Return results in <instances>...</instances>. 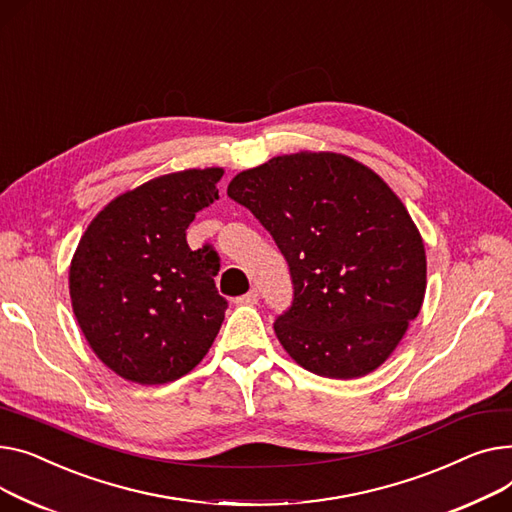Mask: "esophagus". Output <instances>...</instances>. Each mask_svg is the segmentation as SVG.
Masks as SVG:
<instances>
[{"mask_svg": "<svg viewBox=\"0 0 512 512\" xmlns=\"http://www.w3.org/2000/svg\"><path fill=\"white\" fill-rule=\"evenodd\" d=\"M235 304H237V306H254V304H258V291L252 289V291H248L246 295L237 297Z\"/></svg>", "mask_w": 512, "mask_h": 512, "instance_id": "obj_1", "label": "esophagus"}]
</instances>
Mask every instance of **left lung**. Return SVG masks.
<instances>
[{
  "mask_svg": "<svg viewBox=\"0 0 512 512\" xmlns=\"http://www.w3.org/2000/svg\"><path fill=\"white\" fill-rule=\"evenodd\" d=\"M227 196L289 264L293 304L275 322L283 349L324 378L380 368L426 295L424 239L401 198L364 163L310 150L237 173Z\"/></svg>",
  "mask_w": 512,
  "mask_h": 512,
  "instance_id": "8db88e82",
  "label": "left lung"
}]
</instances>
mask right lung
Returning <instances> with one entry per match:
<instances>
[{
    "label": "right lung",
    "instance_id": "right-lung-1",
    "mask_svg": "<svg viewBox=\"0 0 512 512\" xmlns=\"http://www.w3.org/2000/svg\"><path fill=\"white\" fill-rule=\"evenodd\" d=\"M221 167L186 169L113 198L70 264L72 310L101 362L136 384L192 372L225 318L217 252H192L186 229L219 198Z\"/></svg>",
    "mask_w": 512,
    "mask_h": 512
}]
</instances>
